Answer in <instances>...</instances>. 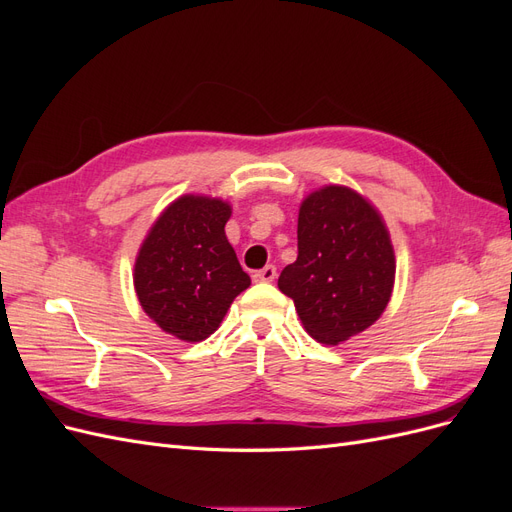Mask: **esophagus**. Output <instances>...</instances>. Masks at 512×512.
Here are the masks:
<instances>
[{
  "label": "esophagus",
  "instance_id": "obj_1",
  "mask_svg": "<svg viewBox=\"0 0 512 512\" xmlns=\"http://www.w3.org/2000/svg\"><path fill=\"white\" fill-rule=\"evenodd\" d=\"M254 282H273L275 280V277H277V269L273 267V265H267L265 269H260V271H256L254 275Z\"/></svg>",
  "mask_w": 512,
  "mask_h": 512
}]
</instances>
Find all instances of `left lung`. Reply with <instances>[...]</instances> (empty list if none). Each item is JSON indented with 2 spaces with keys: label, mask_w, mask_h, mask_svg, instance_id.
<instances>
[{
  "label": "left lung",
  "mask_w": 512,
  "mask_h": 512,
  "mask_svg": "<svg viewBox=\"0 0 512 512\" xmlns=\"http://www.w3.org/2000/svg\"><path fill=\"white\" fill-rule=\"evenodd\" d=\"M299 256L277 288L303 329L337 346L369 329L391 301L395 252L380 211L348 185H322L299 207Z\"/></svg>",
  "instance_id": "obj_1"
}]
</instances>
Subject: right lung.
Listing matches in <instances>:
<instances>
[{"label":"right lung","mask_w":512,"mask_h":512,"mask_svg":"<svg viewBox=\"0 0 512 512\" xmlns=\"http://www.w3.org/2000/svg\"><path fill=\"white\" fill-rule=\"evenodd\" d=\"M222 198L183 194L151 224L134 262V290L145 314L181 342L218 331L230 303L250 288L224 226Z\"/></svg>","instance_id":"add662e5"}]
</instances>
